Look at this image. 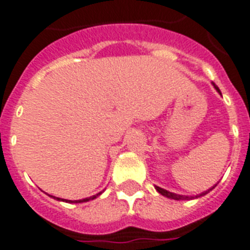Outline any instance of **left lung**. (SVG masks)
Returning a JSON list of instances; mask_svg holds the SVG:
<instances>
[{"label": "left lung", "mask_w": 250, "mask_h": 250, "mask_svg": "<svg viewBox=\"0 0 250 250\" xmlns=\"http://www.w3.org/2000/svg\"><path fill=\"white\" fill-rule=\"evenodd\" d=\"M213 86H214V88H216V90L221 93L220 88H218V87H217L214 83H213ZM216 188V185H214L212 188ZM155 188H157V191L159 192V194H162L163 196H167V198H169V199H174V200H190V199H194V198H200V196L206 195V194H208V192L212 190V188H209V190H207V191L202 192V194H199V195H195V196H186V195H178V194H174V192L167 191V190H164V188H159V186H155Z\"/></svg>", "instance_id": "obj_1"}]
</instances>
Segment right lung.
<instances>
[{
    "mask_svg": "<svg viewBox=\"0 0 250 250\" xmlns=\"http://www.w3.org/2000/svg\"><path fill=\"white\" fill-rule=\"evenodd\" d=\"M103 194V191L99 192V194H96V195H92L90 196V198H84V199H81V200H66V199H60V198H55V196H52L54 199H56V200H62V202H66V203H84V202H88V200H93V199H96L97 196L101 195Z\"/></svg>",
    "mask_w": 250,
    "mask_h": 250,
    "instance_id": "1",
    "label": "right lung"
}]
</instances>
